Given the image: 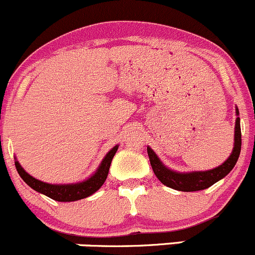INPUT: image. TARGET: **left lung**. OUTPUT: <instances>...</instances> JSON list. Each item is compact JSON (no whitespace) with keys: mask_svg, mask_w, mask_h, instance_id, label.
Wrapping results in <instances>:
<instances>
[{"mask_svg":"<svg viewBox=\"0 0 255 255\" xmlns=\"http://www.w3.org/2000/svg\"><path fill=\"white\" fill-rule=\"evenodd\" d=\"M239 109L236 106V122H235V134H234V147L228 159L224 161L220 166L208 170H192V172H177L164 166L163 162L153 152L150 146H147V155H149L151 167L158 180L163 185L178 191H200V190L208 189L217 181L222 180L224 177L231 172L239 159L241 152V126H240Z\"/></svg>","mask_w":255,"mask_h":255,"instance_id":"1","label":"left lung"}]
</instances>
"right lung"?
Wrapping results in <instances>:
<instances>
[{"label":"right lung","mask_w":255,"mask_h":255,"mask_svg":"<svg viewBox=\"0 0 255 255\" xmlns=\"http://www.w3.org/2000/svg\"><path fill=\"white\" fill-rule=\"evenodd\" d=\"M120 145H115V146L109 151L100 162L99 167H98L96 172L88 177L85 180L78 181V183H70V184H49L44 183V181L38 180V179L33 178L29 173L25 172V169L19 163L16 157L15 159V168L18 170L19 175L21 179L27 184L31 189L35 191L40 192L42 195H46L47 197L52 198V200L58 201V202H72V201L82 200V198L88 197V196L93 195L97 192L103 184L105 183L106 178H108L109 169H110L111 161H113L115 153Z\"/></svg>","instance_id":"obj_1"}]
</instances>
